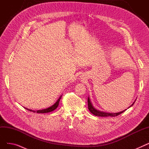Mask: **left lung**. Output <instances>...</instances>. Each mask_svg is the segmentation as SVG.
Segmentation results:
<instances>
[{
  "label": "left lung",
  "mask_w": 149,
  "mask_h": 149,
  "mask_svg": "<svg viewBox=\"0 0 149 149\" xmlns=\"http://www.w3.org/2000/svg\"><path fill=\"white\" fill-rule=\"evenodd\" d=\"M135 102V101H134V103H133L130 107H131L132 106L134 105V104ZM88 109H89V111H90L92 114H93V115H95V116H118V115H119L120 114L123 113L126 110H126H124V111H122V112H118V113H106V112H104L99 111L97 110V109H95L94 107H93V106H92V103H91V102L90 99H89V97H88Z\"/></svg>",
  "instance_id": "obj_1"
}]
</instances>
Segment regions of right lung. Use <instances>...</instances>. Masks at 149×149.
I'll use <instances>...</instances> for the list:
<instances>
[{"instance_id": "right-lung-1", "label": "right lung", "mask_w": 149, "mask_h": 149, "mask_svg": "<svg viewBox=\"0 0 149 149\" xmlns=\"http://www.w3.org/2000/svg\"><path fill=\"white\" fill-rule=\"evenodd\" d=\"M61 97H62V95H61L60 97H59V98L57 100V101H56V103H55L54 105H52V106H51V107H48V108H47V109H42V110H39V111H32V110H31V109H27V108H25L26 109H27V110H28V111H31V112H37V113H48V112H52V111H54L55 109H56L57 107H58V104H59V101H60V99H61Z\"/></svg>"}]
</instances>
